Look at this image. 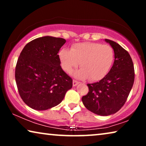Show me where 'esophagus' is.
<instances>
[{
	"instance_id": "1",
	"label": "esophagus",
	"mask_w": 146,
	"mask_h": 146,
	"mask_svg": "<svg viewBox=\"0 0 146 146\" xmlns=\"http://www.w3.org/2000/svg\"><path fill=\"white\" fill-rule=\"evenodd\" d=\"M78 84H80V82L74 80H73V86H77Z\"/></svg>"
}]
</instances>
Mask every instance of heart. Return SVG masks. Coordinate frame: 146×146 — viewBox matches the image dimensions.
Here are the masks:
<instances>
[{
  "mask_svg": "<svg viewBox=\"0 0 146 146\" xmlns=\"http://www.w3.org/2000/svg\"><path fill=\"white\" fill-rule=\"evenodd\" d=\"M62 68L72 73L80 63L82 69L75 76L79 78H89L91 81H99L109 73L115 58L113 48L98 42H82L74 44L70 50L63 48L59 53Z\"/></svg>",
  "mask_w": 146,
  "mask_h": 146,
  "instance_id": "1",
  "label": "heart"
}]
</instances>
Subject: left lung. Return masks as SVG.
Segmentation results:
<instances>
[{
  "label": "left lung",
  "instance_id": "8db88e82",
  "mask_svg": "<svg viewBox=\"0 0 146 146\" xmlns=\"http://www.w3.org/2000/svg\"><path fill=\"white\" fill-rule=\"evenodd\" d=\"M105 41L114 51L112 67L101 80L88 84V93L82 98L88 110L103 116L116 113L124 105L135 78L133 64L129 53L115 42L108 39Z\"/></svg>",
  "mask_w": 146,
  "mask_h": 146
}]
</instances>
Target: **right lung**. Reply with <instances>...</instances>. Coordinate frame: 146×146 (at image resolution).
<instances>
[{
    "mask_svg": "<svg viewBox=\"0 0 146 146\" xmlns=\"http://www.w3.org/2000/svg\"><path fill=\"white\" fill-rule=\"evenodd\" d=\"M66 40L43 36L24 47L18 59L15 80L26 104L36 110H46L58 105L72 87V79L60 66V48Z\"/></svg>",
    "mask_w": 146,
    "mask_h": 146,
    "instance_id": "obj_1",
    "label": "right lung"
}]
</instances>
